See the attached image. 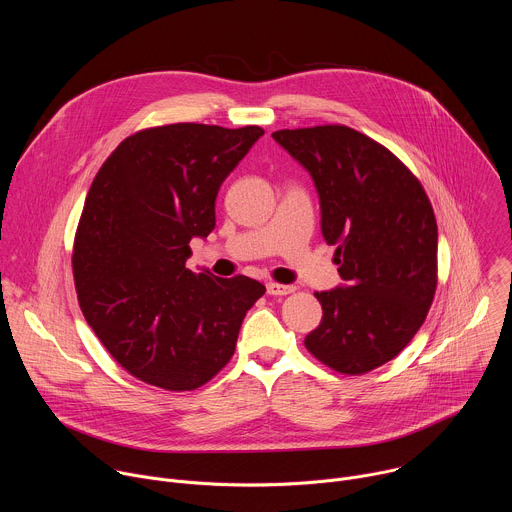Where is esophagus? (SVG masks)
<instances>
[{"label":"esophagus","mask_w":512,"mask_h":512,"mask_svg":"<svg viewBox=\"0 0 512 512\" xmlns=\"http://www.w3.org/2000/svg\"><path fill=\"white\" fill-rule=\"evenodd\" d=\"M294 291H296L294 285H283V283H275V281L267 283L269 296H287V294H294Z\"/></svg>","instance_id":"obj_1"}]
</instances>
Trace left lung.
Here are the masks:
<instances>
[{"mask_svg":"<svg viewBox=\"0 0 512 512\" xmlns=\"http://www.w3.org/2000/svg\"><path fill=\"white\" fill-rule=\"evenodd\" d=\"M271 137L312 176L322 235L336 245L342 287L316 291L322 322L304 344L342 375L393 360L417 334L437 287V223L413 172L346 125L279 129Z\"/></svg>","mask_w":512,"mask_h":512,"instance_id":"left-lung-1","label":"left lung"}]
</instances>
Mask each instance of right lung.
<instances>
[{"mask_svg": "<svg viewBox=\"0 0 512 512\" xmlns=\"http://www.w3.org/2000/svg\"><path fill=\"white\" fill-rule=\"evenodd\" d=\"M265 131L172 123L125 137L97 172L72 249L77 298L107 352L135 379L192 391L235 354L259 281L186 267L216 225L218 188Z\"/></svg>", "mask_w": 512, "mask_h": 512, "instance_id": "1", "label": "right lung"}]
</instances>
